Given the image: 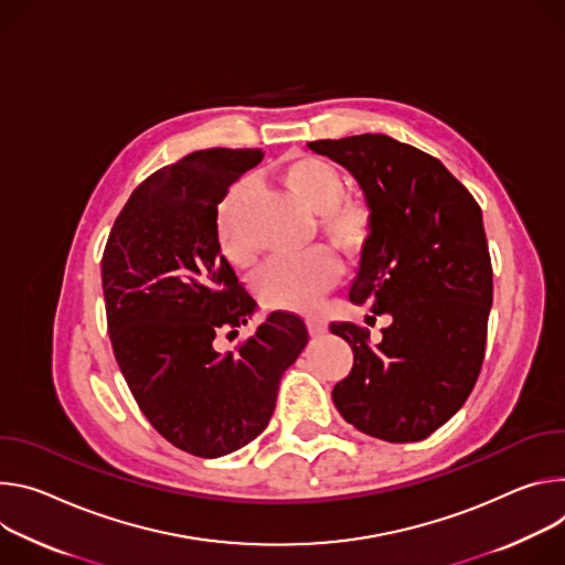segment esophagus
I'll use <instances>...</instances> for the list:
<instances>
[{
	"label": "esophagus",
	"instance_id": "1",
	"mask_svg": "<svg viewBox=\"0 0 565 565\" xmlns=\"http://www.w3.org/2000/svg\"><path fill=\"white\" fill-rule=\"evenodd\" d=\"M307 330H309L311 337H323L328 332V323H326L323 317L315 315V317L307 319Z\"/></svg>",
	"mask_w": 565,
	"mask_h": 565
}]
</instances>
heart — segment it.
<instances>
[{
    "instance_id": "heart-1",
    "label": "heart",
    "mask_w": 565,
    "mask_h": 565,
    "mask_svg": "<svg viewBox=\"0 0 565 565\" xmlns=\"http://www.w3.org/2000/svg\"><path fill=\"white\" fill-rule=\"evenodd\" d=\"M280 179L287 191L309 211L317 213L319 231L341 248H359L372 231V213L363 202L343 198L345 177L337 166L319 157H294ZM246 181L235 183L217 211V237L224 256L235 265L254 260V244L242 231L239 217L248 200ZM339 267L323 248L307 250L302 256L276 258L258 276L260 298L278 309L305 311L317 307L319 300L334 287Z\"/></svg>"
}]
</instances>
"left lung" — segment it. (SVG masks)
Returning a JSON list of instances; mask_svg holds the SVG:
<instances>
[{"label":"left lung","instance_id":"obj_1","mask_svg":"<svg viewBox=\"0 0 565 565\" xmlns=\"http://www.w3.org/2000/svg\"><path fill=\"white\" fill-rule=\"evenodd\" d=\"M307 146L359 181L372 213L350 300L393 317L377 345L354 323L330 326L354 352L334 406L380 440H424L462 408L484 359L493 282L480 206L435 157L386 135Z\"/></svg>","mask_w":565,"mask_h":565}]
</instances>
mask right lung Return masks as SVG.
<instances>
[{"mask_svg":"<svg viewBox=\"0 0 565 565\" xmlns=\"http://www.w3.org/2000/svg\"><path fill=\"white\" fill-rule=\"evenodd\" d=\"M263 150H198L150 174L118 213L100 263L116 363L148 422L177 449L220 458L267 428L282 372L307 345L302 319L274 311L235 352L256 311L220 254L217 206Z\"/></svg>","mask_w":565,"mask_h":565,"instance_id":"right-lung-1","label":"right lung"}]
</instances>
